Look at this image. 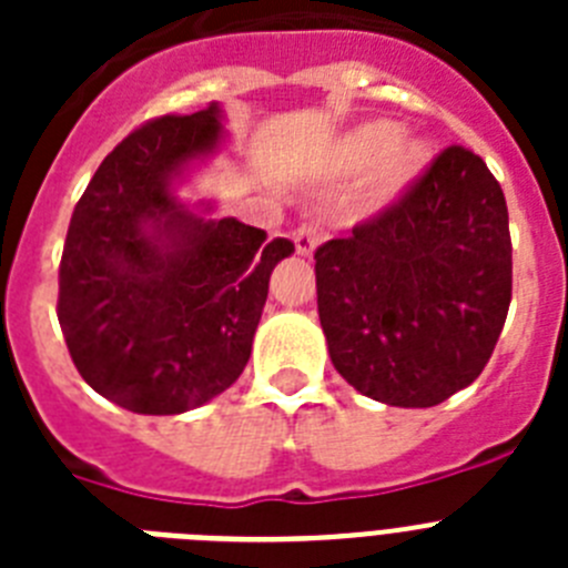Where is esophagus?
<instances>
[{"label":"esophagus","mask_w":568,"mask_h":568,"mask_svg":"<svg viewBox=\"0 0 568 568\" xmlns=\"http://www.w3.org/2000/svg\"><path fill=\"white\" fill-rule=\"evenodd\" d=\"M321 239H324V235H321L318 224H310V222L298 224V227H295V233H293V241H295V250H298V255H313L315 247L321 244Z\"/></svg>","instance_id":"esophagus-1"}]
</instances>
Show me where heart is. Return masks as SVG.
Returning a JSON list of instances; mask_svg holds the SVG:
<instances>
[{
	"instance_id": "b5f03b06",
	"label": "heart",
	"mask_w": 568,
	"mask_h": 568,
	"mask_svg": "<svg viewBox=\"0 0 568 568\" xmlns=\"http://www.w3.org/2000/svg\"><path fill=\"white\" fill-rule=\"evenodd\" d=\"M338 168L346 175H366V199L373 207H384L406 190L420 168L418 144L395 139V130L384 122L358 128L344 139L338 150Z\"/></svg>"
}]
</instances>
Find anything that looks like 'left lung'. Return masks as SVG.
<instances>
[{
    "instance_id": "left-lung-1",
    "label": "left lung",
    "mask_w": 568,
    "mask_h": 568,
    "mask_svg": "<svg viewBox=\"0 0 568 568\" xmlns=\"http://www.w3.org/2000/svg\"><path fill=\"white\" fill-rule=\"evenodd\" d=\"M335 369L389 406H435L484 373L511 301L509 213L480 155L453 144L400 193L315 250Z\"/></svg>"
}]
</instances>
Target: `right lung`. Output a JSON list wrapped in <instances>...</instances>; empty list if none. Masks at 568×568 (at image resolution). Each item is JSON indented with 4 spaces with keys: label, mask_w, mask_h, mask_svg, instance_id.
<instances>
[{
    "label": "right lung",
    "mask_w": 568,
    "mask_h": 568,
    "mask_svg": "<svg viewBox=\"0 0 568 568\" xmlns=\"http://www.w3.org/2000/svg\"><path fill=\"white\" fill-rule=\"evenodd\" d=\"M219 142V104L150 119L108 153L70 215L57 304L64 344L79 375L130 413H187L235 384L270 273L295 250L175 202V179Z\"/></svg>",
    "instance_id": "obj_1"
}]
</instances>
